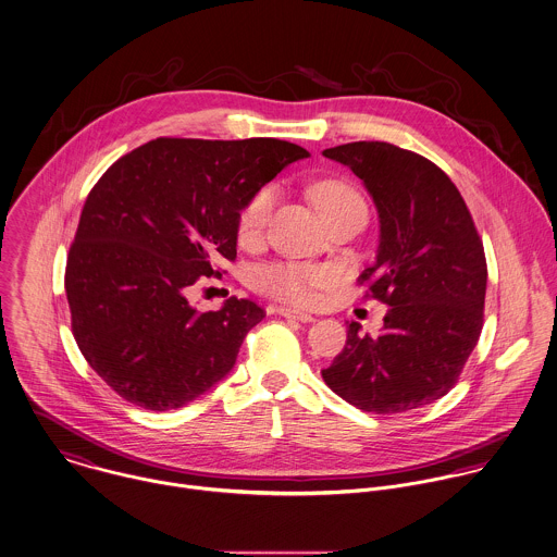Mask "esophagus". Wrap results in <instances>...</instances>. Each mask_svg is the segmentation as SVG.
<instances>
[{
  "mask_svg": "<svg viewBox=\"0 0 557 557\" xmlns=\"http://www.w3.org/2000/svg\"><path fill=\"white\" fill-rule=\"evenodd\" d=\"M277 313L284 315V318H290V320H299V322H311L313 315L308 311H299V309L293 308H277Z\"/></svg>",
  "mask_w": 557,
  "mask_h": 557,
  "instance_id": "1",
  "label": "esophagus"
}]
</instances>
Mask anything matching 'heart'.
Returning a JSON list of instances; mask_svg holds the SVG:
<instances>
[{
  "label": "heart",
  "mask_w": 557,
  "mask_h": 557,
  "mask_svg": "<svg viewBox=\"0 0 557 557\" xmlns=\"http://www.w3.org/2000/svg\"><path fill=\"white\" fill-rule=\"evenodd\" d=\"M311 200L324 220H331L348 209L366 207L363 196L342 180H322L311 186ZM277 191L273 186L256 189L237 215V239L242 246H256L271 222ZM337 273L331 267H315L301 262H273L258 267L253 286L280 301L308 306L313 304L320 288L331 286Z\"/></svg>",
  "instance_id": "1"
}]
</instances>
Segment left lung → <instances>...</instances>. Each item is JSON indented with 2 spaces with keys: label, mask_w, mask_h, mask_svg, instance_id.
<instances>
[{
  "label": "left lung",
  "mask_w": 557,
  "mask_h": 557,
  "mask_svg": "<svg viewBox=\"0 0 557 557\" xmlns=\"http://www.w3.org/2000/svg\"><path fill=\"white\" fill-rule=\"evenodd\" d=\"M348 166L375 202L380 246L359 282L388 306L377 337L350 322L322 377L359 410L399 414L446 395L481 329L487 260L474 220L448 175L428 158L380 140L322 151Z\"/></svg>",
  "instance_id": "8db88e82"
}]
</instances>
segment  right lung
Masks as SVG:
<instances>
[{"mask_svg":"<svg viewBox=\"0 0 557 557\" xmlns=\"http://www.w3.org/2000/svg\"><path fill=\"white\" fill-rule=\"evenodd\" d=\"M308 156L277 138H156L91 187L65 297L83 357L125 401L175 410L233 370L264 309L231 297L198 311L187 293L237 258V215L249 196Z\"/></svg>","mask_w":557,"mask_h":557,"instance_id":"right-lung-1","label":"right lung"}]
</instances>
